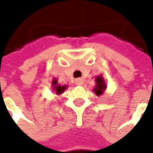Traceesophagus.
I'll return each mask as SVG.
<instances>
[{
  "instance_id": "esophagus-1",
  "label": "esophagus",
  "mask_w": 153,
  "mask_h": 153,
  "mask_svg": "<svg viewBox=\"0 0 153 153\" xmlns=\"http://www.w3.org/2000/svg\"><path fill=\"white\" fill-rule=\"evenodd\" d=\"M83 83H84V80L82 79V78H80V79H76V80H75V84H76V85L81 86V85H82Z\"/></svg>"
}]
</instances>
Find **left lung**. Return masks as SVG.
I'll return each instance as SVG.
<instances>
[{
	"label": "left lung",
	"instance_id": "left-lung-1",
	"mask_svg": "<svg viewBox=\"0 0 153 153\" xmlns=\"http://www.w3.org/2000/svg\"><path fill=\"white\" fill-rule=\"evenodd\" d=\"M95 82H96V85L93 89V91L97 96H101L106 91V88H107L106 82H105L102 75L97 76L95 79Z\"/></svg>",
	"mask_w": 153,
	"mask_h": 153
}]
</instances>
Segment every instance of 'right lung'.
Wrapping results in <instances>:
<instances>
[{"instance_id":"add662e5","label":"right lung","mask_w":153,"mask_h":153,"mask_svg":"<svg viewBox=\"0 0 153 153\" xmlns=\"http://www.w3.org/2000/svg\"><path fill=\"white\" fill-rule=\"evenodd\" d=\"M51 86H52V90L53 92H55L57 95H60L62 93H63V91L68 88L67 85H61L58 83V79L54 78L51 82Z\"/></svg>"}]
</instances>
